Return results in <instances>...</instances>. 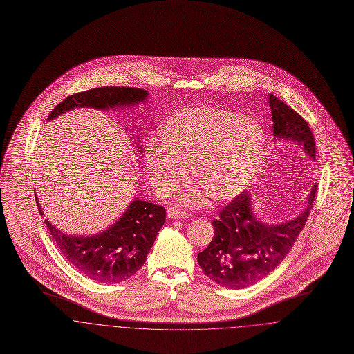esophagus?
I'll return each mask as SVG.
<instances>
[{"instance_id":"obj_1","label":"esophagus","mask_w":354,"mask_h":354,"mask_svg":"<svg viewBox=\"0 0 354 354\" xmlns=\"http://www.w3.org/2000/svg\"><path fill=\"white\" fill-rule=\"evenodd\" d=\"M167 216L169 219H187L189 218V212H187L185 209L179 208V207H169L167 209Z\"/></svg>"}]
</instances>
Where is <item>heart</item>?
<instances>
[{"label":"heart","mask_w":354,"mask_h":354,"mask_svg":"<svg viewBox=\"0 0 354 354\" xmlns=\"http://www.w3.org/2000/svg\"><path fill=\"white\" fill-rule=\"evenodd\" d=\"M266 133L257 120L215 107L183 110L160 127L145 165L153 187L169 192L185 180V169L200 188L185 196L199 202L205 194L227 201L251 183L260 167Z\"/></svg>","instance_id":"obj_1"}]
</instances>
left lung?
I'll list each match as a JSON object with an SVG mask.
<instances>
[{"mask_svg":"<svg viewBox=\"0 0 354 354\" xmlns=\"http://www.w3.org/2000/svg\"><path fill=\"white\" fill-rule=\"evenodd\" d=\"M273 134L301 145L312 159L316 143L306 120L277 97L270 94ZM317 185L312 187L306 208L292 221L266 225L254 219L250 195L244 191L235 196L212 221L214 237L208 247L198 253L204 274L216 284L230 289L251 286L268 276L292 250L309 216L316 199Z\"/></svg>","mask_w":354,"mask_h":354,"instance_id":"1","label":"left lung"}]
</instances>
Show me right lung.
Listing matches in <instances>:
<instances>
[{
    "label": "right lung",
    "mask_w": 354,
    "mask_h": 354,
    "mask_svg": "<svg viewBox=\"0 0 354 354\" xmlns=\"http://www.w3.org/2000/svg\"><path fill=\"white\" fill-rule=\"evenodd\" d=\"M146 97L147 91L136 87H95L59 102L51 110L48 120L74 107L111 109L117 104L142 102ZM37 205L42 215L39 204ZM165 220L163 205L134 201L122 218L100 235L68 236L51 225L49 220L45 219L44 223L68 264L91 280L102 284H117L143 267Z\"/></svg>",
    "instance_id": "add662e5"
}]
</instances>
